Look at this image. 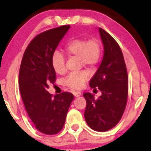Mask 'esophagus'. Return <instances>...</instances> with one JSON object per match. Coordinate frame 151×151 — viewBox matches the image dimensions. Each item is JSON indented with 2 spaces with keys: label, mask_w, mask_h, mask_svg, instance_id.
I'll return each instance as SVG.
<instances>
[{
  "label": "esophagus",
  "mask_w": 151,
  "mask_h": 151,
  "mask_svg": "<svg viewBox=\"0 0 151 151\" xmlns=\"http://www.w3.org/2000/svg\"><path fill=\"white\" fill-rule=\"evenodd\" d=\"M74 95L75 97H78V96H81V91H76V92L74 93Z\"/></svg>",
  "instance_id": "34e87169"
}]
</instances>
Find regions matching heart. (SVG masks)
<instances>
[{"label": "heart", "mask_w": 151, "mask_h": 151, "mask_svg": "<svg viewBox=\"0 0 151 151\" xmlns=\"http://www.w3.org/2000/svg\"><path fill=\"white\" fill-rule=\"evenodd\" d=\"M65 52L68 57H79L81 65L94 67L99 62L101 55V47L96 39L87 40L85 38H76L70 41L65 47ZM51 65L53 70L58 74L65 72V59L64 55L56 51L51 58ZM89 73L87 70L74 72L66 77L65 84L74 89H79L84 86L89 79Z\"/></svg>", "instance_id": "heart-1"}]
</instances>
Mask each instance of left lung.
Instances as JSON below:
<instances>
[{
	"instance_id": "left-lung-1",
	"label": "left lung",
	"mask_w": 151,
	"mask_h": 151,
	"mask_svg": "<svg viewBox=\"0 0 151 151\" xmlns=\"http://www.w3.org/2000/svg\"><path fill=\"white\" fill-rule=\"evenodd\" d=\"M104 45L102 62L92 79L90 87L98 88L101 95L83 94L86 101L84 117L91 129L104 132L119 123L125 110L128 98V74L122 51L118 43L104 30L99 28Z\"/></svg>"
}]
</instances>
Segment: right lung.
I'll use <instances>...</instances> for the list:
<instances>
[{
	"label": "right lung",
	"mask_w": 151,
	"mask_h": 151,
	"mask_svg": "<svg viewBox=\"0 0 151 151\" xmlns=\"http://www.w3.org/2000/svg\"><path fill=\"white\" fill-rule=\"evenodd\" d=\"M70 27L63 25L36 36L26 48L20 65L19 88L22 101L36 129L45 134L61 131L74 99L71 93L62 92L52 97L47 91L56 79L52 56Z\"/></svg>",
	"instance_id": "add662e5"
}]
</instances>
